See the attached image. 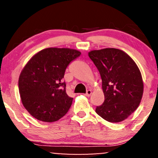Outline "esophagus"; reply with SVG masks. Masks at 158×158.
Instances as JSON below:
<instances>
[{
	"label": "esophagus",
	"mask_w": 158,
	"mask_h": 158,
	"mask_svg": "<svg viewBox=\"0 0 158 158\" xmlns=\"http://www.w3.org/2000/svg\"><path fill=\"white\" fill-rule=\"evenodd\" d=\"M91 94H92V90H88L87 92L85 93V96H87V97H89V96H91Z\"/></svg>",
	"instance_id": "1"
}]
</instances>
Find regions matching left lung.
<instances>
[{
    "instance_id": "8db88e82",
    "label": "left lung",
    "mask_w": 158,
    "mask_h": 158,
    "mask_svg": "<svg viewBox=\"0 0 158 158\" xmlns=\"http://www.w3.org/2000/svg\"><path fill=\"white\" fill-rule=\"evenodd\" d=\"M89 57L98 69L104 94L96 113L110 123L122 122L142 100L144 85L139 67L127 53L117 48L94 50Z\"/></svg>"
}]
</instances>
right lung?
<instances>
[{"label": "right lung", "mask_w": 158, "mask_h": 158, "mask_svg": "<svg viewBox=\"0 0 158 158\" xmlns=\"http://www.w3.org/2000/svg\"><path fill=\"white\" fill-rule=\"evenodd\" d=\"M80 54L75 49L49 48L26 64L19 75V92L23 106L33 117L51 123L68 112L73 98L66 94L63 78L69 63Z\"/></svg>", "instance_id": "right-lung-1"}]
</instances>
